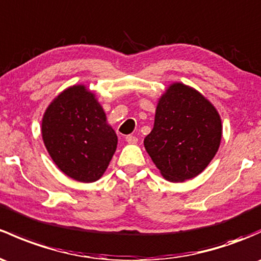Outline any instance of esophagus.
<instances>
[{
  "label": "esophagus",
  "mask_w": 261,
  "mask_h": 261,
  "mask_svg": "<svg viewBox=\"0 0 261 261\" xmlns=\"http://www.w3.org/2000/svg\"><path fill=\"white\" fill-rule=\"evenodd\" d=\"M125 139L128 144H136V142H138V138H136V136H133V135H127Z\"/></svg>",
  "instance_id": "obj_1"
}]
</instances>
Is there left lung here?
<instances>
[{
	"mask_svg": "<svg viewBox=\"0 0 261 261\" xmlns=\"http://www.w3.org/2000/svg\"><path fill=\"white\" fill-rule=\"evenodd\" d=\"M220 140L215 108L191 87L174 84L159 101L144 145L163 176L176 182L193 179L209 165Z\"/></svg>",
	"mask_w": 261,
	"mask_h": 261,
	"instance_id": "obj_1",
	"label": "left lung"
}]
</instances>
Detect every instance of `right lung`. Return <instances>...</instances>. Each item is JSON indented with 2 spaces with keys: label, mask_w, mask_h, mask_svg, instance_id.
Instances as JSON below:
<instances>
[{
  "label": "right lung",
  "mask_w": 261,
  "mask_h": 261,
  "mask_svg": "<svg viewBox=\"0 0 261 261\" xmlns=\"http://www.w3.org/2000/svg\"><path fill=\"white\" fill-rule=\"evenodd\" d=\"M42 138L59 169L82 182L102 176L117 145L95 95L81 85L52 101L42 120Z\"/></svg>",
  "instance_id": "1"
}]
</instances>
